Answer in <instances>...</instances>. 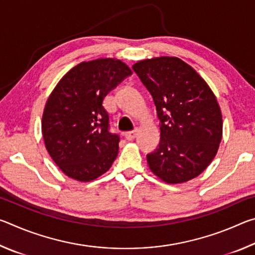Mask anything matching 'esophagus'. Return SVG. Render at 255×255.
Returning a JSON list of instances; mask_svg holds the SVG:
<instances>
[{
	"label": "esophagus",
	"mask_w": 255,
	"mask_h": 255,
	"mask_svg": "<svg viewBox=\"0 0 255 255\" xmlns=\"http://www.w3.org/2000/svg\"><path fill=\"white\" fill-rule=\"evenodd\" d=\"M137 132H138L137 129H135V130H131V131H128L125 133V137H126L127 140H132L133 138L137 136Z\"/></svg>",
	"instance_id": "34e87169"
}]
</instances>
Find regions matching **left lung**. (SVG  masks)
I'll return each mask as SVG.
<instances>
[{
    "label": "left lung",
    "mask_w": 255,
    "mask_h": 255,
    "mask_svg": "<svg viewBox=\"0 0 255 255\" xmlns=\"http://www.w3.org/2000/svg\"><path fill=\"white\" fill-rule=\"evenodd\" d=\"M152 94L161 124V141L147 154L150 171L165 183L187 182L201 174L217 154L223 137L221 107L195 68L173 56L132 65Z\"/></svg>",
    "instance_id": "left-lung-1"
}]
</instances>
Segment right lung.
<instances>
[{
	"instance_id": "1",
	"label": "right lung",
	"mask_w": 255,
	"mask_h": 255,
	"mask_svg": "<svg viewBox=\"0 0 255 255\" xmlns=\"http://www.w3.org/2000/svg\"><path fill=\"white\" fill-rule=\"evenodd\" d=\"M117 58H98L71 68L49 94L41 119L46 149L64 174L90 182L117 157L119 137L109 132L103 100L131 74Z\"/></svg>"
}]
</instances>
